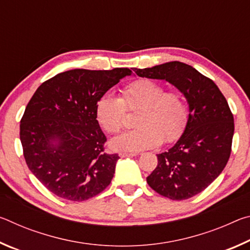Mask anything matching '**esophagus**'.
I'll list each match as a JSON object with an SVG mask.
<instances>
[{
  "mask_svg": "<svg viewBox=\"0 0 250 250\" xmlns=\"http://www.w3.org/2000/svg\"><path fill=\"white\" fill-rule=\"evenodd\" d=\"M119 155L121 158H130V156H135L137 153H129V152H120Z\"/></svg>",
  "mask_w": 250,
  "mask_h": 250,
  "instance_id": "1",
  "label": "esophagus"
}]
</instances>
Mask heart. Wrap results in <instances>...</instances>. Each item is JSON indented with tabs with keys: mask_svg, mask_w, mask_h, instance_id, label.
Here are the masks:
<instances>
[{
	"mask_svg": "<svg viewBox=\"0 0 250 250\" xmlns=\"http://www.w3.org/2000/svg\"><path fill=\"white\" fill-rule=\"evenodd\" d=\"M138 112L137 129L111 141L115 150L138 152L176 141L188 125V108L179 90H167L152 79H138L122 89L120 98L103 95L96 103V116L108 133L124 129L125 112Z\"/></svg>",
	"mask_w": 250,
	"mask_h": 250,
	"instance_id": "b5f03b06",
	"label": "heart"
}]
</instances>
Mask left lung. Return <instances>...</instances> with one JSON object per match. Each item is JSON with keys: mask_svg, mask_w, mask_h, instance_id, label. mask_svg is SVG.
<instances>
[{"mask_svg": "<svg viewBox=\"0 0 250 250\" xmlns=\"http://www.w3.org/2000/svg\"><path fill=\"white\" fill-rule=\"evenodd\" d=\"M133 70L140 77L166 79L188 99L189 115L184 133L174 146L158 154V166L146 177L160 195L188 200L204 191L229 160L235 129L229 105L213 80L184 62Z\"/></svg>", "mask_w": 250, "mask_h": 250, "instance_id": "8db88e82", "label": "left lung"}]
</instances>
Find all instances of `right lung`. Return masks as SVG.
<instances>
[{
	"label": "right lung",
	"mask_w": 250,
	"mask_h": 250,
	"mask_svg": "<svg viewBox=\"0 0 250 250\" xmlns=\"http://www.w3.org/2000/svg\"><path fill=\"white\" fill-rule=\"evenodd\" d=\"M129 68L73 69L37 88L21 119L20 139L29 170L49 192L82 202L98 195L111 182L117 153H107V141L96 116V103ZM53 140H58L54 146Z\"/></svg>",
	"instance_id": "right-lung-1"
}]
</instances>
